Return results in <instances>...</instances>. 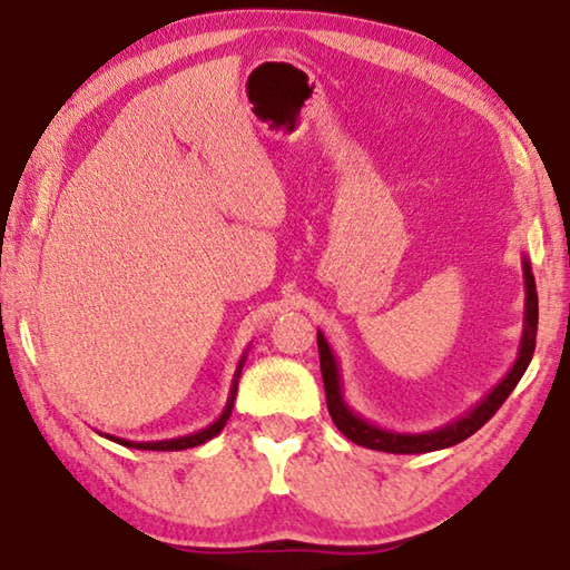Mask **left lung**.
Returning <instances> with one entry per match:
<instances>
[{"instance_id": "1", "label": "left lung", "mask_w": 570, "mask_h": 570, "mask_svg": "<svg viewBox=\"0 0 570 570\" xmlns=\"http://www.w3.org/2000/svg\"><path fill=\"white\" fill-rule=\"evenodd\" d=\"M523 288H525V302H523V334L519 344V354H515L513 366L509 368L499 384H495L485 396L475 403L471 411H465L463 416L449 421L446 426H439L433 431L421 433H401L391 429H381L376 423L361 416L348 406L344 399V386H341V368L334 348L328 346L326 336L316 331L318 341V361H321V376H324L326 389V406L331 419H334L336 429L344 433L348 441L358 443L364 449L386 451V453H429L441 451L449 446L473 436L485 421H489L495 411L501 409V403L511 396V391L519 384L521 376L529 368L535 348V331H538V294H535V278L531 272V262L523 256Z\"/></svg>"}]
</instances>
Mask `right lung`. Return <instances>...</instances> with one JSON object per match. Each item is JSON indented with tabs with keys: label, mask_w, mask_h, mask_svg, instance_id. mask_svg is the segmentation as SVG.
<instances>
[{
	"label": "right lung",
	"mask_w": 570,
	"mask_h": 570,
	"mask_svg": "<svg viewBox=\"0 0 570 570\" xmlns=\"http://www.w3.org/2000/svg\"><path fill=\"white\" fill-rule=\"evenodd\" d=\"M246 354H249V348L244 351L242 358H239V366L234 371V379H232V389H229V399H226V406L222 411V416L216 419L209 426L202 429V431H194L189 436H179V439H167V441H127V439H117V436H109L107 439L114 443H121V446L127 449H139V451H184V449H194V446H202V443L212 441L214 436H219L222 429L226 426V421L232 416V409H234V401H236V389H239V376H242V368H244V361Z\"/></svg>",
	"instance_id": "add662e5"
}]
</instances>
